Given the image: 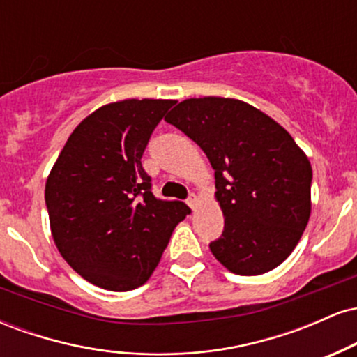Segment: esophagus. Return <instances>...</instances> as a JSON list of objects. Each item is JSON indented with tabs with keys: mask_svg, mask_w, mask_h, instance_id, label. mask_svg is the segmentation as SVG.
<instances>
[{
	"mask_svg": "<svg viewBox=\"0 0 357 357\" xmlns=\"http://www.w3.org/2000/svg\"><path fill=\"white\" fill-rule=\"evenodd\" d=\"M196 202H198V196H196V195H190V198L186 199L188 206H190L191 210H195V208H196Z\"/></svg>",
	"mask_w": 357,
	"mask_h": 357,
	"instance_id": "1",
	"label": "esophagus"
}]
</instances>
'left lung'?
Returning <instances> with one entry per match:
<instances>
[{
	"mask_svg": "<svg viewBox=\"0 0 357 357\" xmlns=\"http://www.w3.org/2000/svg\"><path fill=\"white\" fill-rule=\"evenodd\" d=\"M166 122L192 139L215 169L225 228L210 250L236 275L270 272L292 253L310 216L312 167L292 136L241 100L179 102Z\"/></svg>",
	"mask_w": 357,
	"mask_h": 357,
	"instance_id": "1",
	"label": "left lung"
}]
</instances>
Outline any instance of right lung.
Here are the masks:
<instances>
[{
    "label": "right lung",
    "mask_w": 357,
    "mask_h": 357,
    "mask_svg": "<svg viewBox=\"0 0 357 357\" xmlns=\"http://www.w3.org/2000/svg\"><path fill=\"white\" fill-rule=\"evenodd\" d=\"M176 100L129 99L97 109L75 127L45 186L52 235L67 264L114 292L141 287L161 260L183 202L153 195L141 158Z\"/></svg>",
    "instance_id": "obj_1"
}]
</instances>
